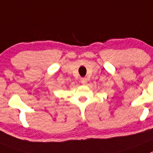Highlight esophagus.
Segmentation results:
<instances>
[{
    "mask_svg": "<svg viewBox=\"0 0 153 153\" xmlns=\"http://www.w3.org/2000/svg\"><path fill=\"white\" fill-rule=\"evenodd\" d=\"M87 82H88V81H87V78H81V82H82V85H85V84L87 83Z\"/></svg>",
    "mask_w": 153,
    "mask_h": 153,
    "instance_id": "1",
    "label": "esophagus"
}]
</instances>
